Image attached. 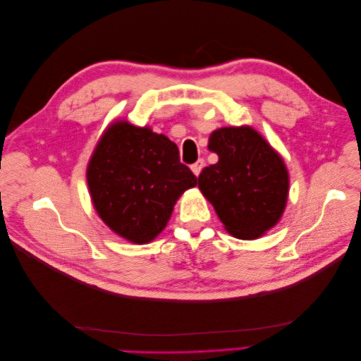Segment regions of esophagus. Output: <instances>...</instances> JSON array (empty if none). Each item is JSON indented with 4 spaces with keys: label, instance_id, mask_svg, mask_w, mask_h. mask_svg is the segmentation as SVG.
<instances>
[{
    "label": "esophagus",
    "instance_id": "1",
    "mask_svg": "<svg viewBox=\"0 0 361 361\" xmlns=\"http://www.w3.org/2000/svg\"><path fill=\"white\" fill-rule=\"evenodd\" d=\"M204 167V159H199L197 162H194L192 166H191V170H192V173L195 174V176H199L200 174V171H202V169Z\"/></svg>",
    "mask_w": 361,
    "mask_h": 361
}]
</instances>
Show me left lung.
Wrapping results in <instances>:
<instances>
[{"label": "left lung", "instance_id": "left-lung-1", "mask_svg": "<svg viewBox=\"0 0 361 361\" xmlns=\"http://www.w3.org/2000/svg\"><path fill=\"white\" fill-rule=\"evenodd\" d=\"M207 149L218 155V162L202 170L200 191L228 233L241 239L262 236L285 211L289 192L285 162L250 126L214 130Z\"/></svg>", "mask_w": 361, "mask_h": 361}]
</instances>
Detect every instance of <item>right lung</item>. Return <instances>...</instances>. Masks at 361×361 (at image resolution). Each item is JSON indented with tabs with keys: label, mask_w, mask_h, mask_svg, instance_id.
I'll use <instances>...</instances> for the list:
<instances>
[{
	"label": "right lung",
	"mask_w": 361,
	"mask_h": 361,
	"mask_svg": "<svg viewBox=\"0 0 361 361\" xmlns=\"http://www.w3.org/2000/svg\"><path fill=\"white\" fill-rule=\"evenodd\" d=\"M87 183L102 221L128 241L146 244L167 226L174 203L197 178L166 135L122 120L101 137Z\"/></svg>",
	"instance_id": "1"
}]
</instances>
